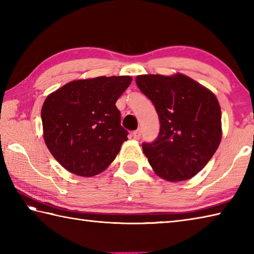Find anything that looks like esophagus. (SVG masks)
I'll return each mask as SVG.
<instances>
[{"instance_id": "esophagus-1", "label": "esophagus", "mask_w": 254, "mask_h": 254, "mask_svg": "<svg viewBox=\"0 0 254 254\" xmlns=\"http://www.w3.org/2000/svg\"><path fill=\"white\" fill-rule=\"evenodd\" d=\"M132 135H133V137L135 138V139H138L139 137H141V130H139V128H137V130H135V131H133V133H132Z\"/></svg>"}]
</instances>
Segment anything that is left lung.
Instances as JSON below:
<instances>
[{
  "label": "left lung",
  "mask_w": 254,
  "mask_h": 254,
  "mask_svg": "<svg viewBox=\"0 0 254 254\" xmlns=\"http://www.w3.org/2000/svg\"><path fill=\"white\" fill-rule=\"evenodd\" d=\"M135 82L153 102L160 123L155 141L142 144L150 166L165 180L190 179L219 146L222 111L217 98L183 74L139 75Z\"/></svg>",
  "instance_id": "left-lung-1"
}]
</instances>
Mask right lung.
Instances as JSON below:
<instances>
[{"label":"right lung","instance_id":"right-lung-1","mask_svg":"<svg viewBox=\"0 0 254 254\" xmlns=\"http://www.w3.org/2000/svg\"><path fill=\"white\" fill-rule=\"evenodd\" d=\"M130 76H100L67 83L47 97L41 109L44 137L59 163L72 174L104 171L127 139L116 106Z\"/></svg>","mask_w":254,"mask_h":254}]
</instances>
